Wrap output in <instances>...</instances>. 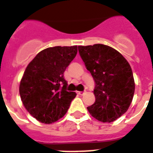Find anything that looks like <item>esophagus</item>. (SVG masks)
<instances>
[{
    "mask_svg": "<svg viewBox=\"0 0 153 153\" xmlns=\"http://www.w3.org/2000/svg\"><path fill=\"white\" fill-rule=\"evenodd\" d=\"M77 93L80 95V96H82V95H84L85 93V91H84V92H77Z\"/></svg>",
    "mask_w": 153,
    "mask_h": 153,
    "instance_id": "obj_1",
    "label": "esophagus"
}]
</instances>
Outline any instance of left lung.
I'll return each instance as SVG.
<instances>
[{
    "label": "left lung",
    "mask_w": 153,
    "mask_h": 153,
    "mask_svg": "<svg viewBox=\"0 0 153 153\" xmlns=\"http://www.w3.org/2000/svg\"><path fill=\"white\" fill-rule=\"evenodd\" d=\"M86 69L95 81L96 101L88 112L101 122H113L127 112L134 93L131 68L120 53L104 44L79 46Z\"/></svg>",
    "instance_id": "obj_1"
}]
</instances>
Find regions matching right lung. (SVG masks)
<instances>
[{"mask_svg":"<svg viewBox=\"0 0 153 153\" xmlns=\"http://www.w3.org/2000/svg\"><path fill=\"white\" fill-rule=\"evenodd\" d=\"M78 52L77 46L44 49L25 68L19 85L25 108L38 121L52 124L65 116L76 96L68 92L64 72Z\"/></svg>","mask_w":153,"mask_h":153,"instance_id":"right-lung-1","label":"right lung"}]
</instances>
